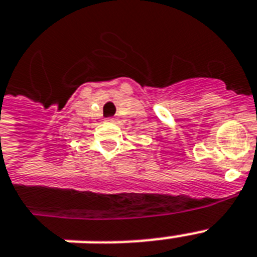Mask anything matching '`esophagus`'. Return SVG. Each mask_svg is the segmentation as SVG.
<instances>
[{"label": "esophagus", "mask_w": 257, "mask_h": 257, "mask_svg": "<svg viewBox=\"0 0 257 257\" xmlns=\"http://www.w3.org/2000/svg\"><path fill=\"white\" fill-rule=\"evenodd\" d=\"M106 121H108V122H114V118H112V117H110V118H106Z\"/></svg>", "instance_id": "esophagus-1"}]
</instances>
